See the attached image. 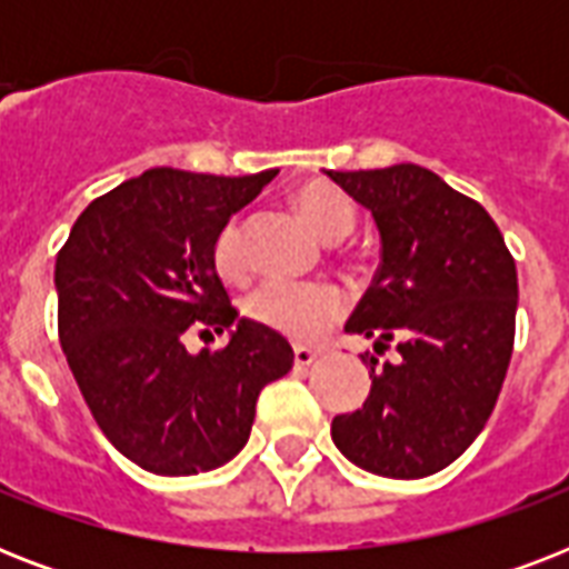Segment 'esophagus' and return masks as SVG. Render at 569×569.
Instances as JSON below:
<instances>
[{
  "label": "esophagus",
  "instance_id": "esophagus-1",
  "mask_svg": "<svg viewBox=\"0 0 569 569\" xmlns=\"http://www.w3.org/2000/svg\"><path fill=\"white\" fill-rule=\"evenodd\" d=\"M321 357L319 348H310V346H295V366L298 369H307V366H312L316 360Z\"/></svg>",
  "mask_w": 569,
  "mask_h": 569
}]
</instances>
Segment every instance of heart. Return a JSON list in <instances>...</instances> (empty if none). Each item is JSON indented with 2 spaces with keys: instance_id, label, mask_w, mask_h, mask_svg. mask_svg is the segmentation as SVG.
Masks as SVG:
<instances>
[{
  "instance_id": "1",
  "label": "heart",
  "mask_w": 569,
  "mask_h": 569,
  "mask_svg": "<svg viewBox=\"0 0 569 569\" xmlns=\"http://www.w3.org/2000/svg\"><path fill=\"white\" fill-rule=\"evenodd\" d=\"M298 212L312 223L321 239L342 241L357 227L355 197L333 182L312 180L295 191ZM212 266L218 274L239 277L248 266L244 257V221L232 214L212 239ZM244 316L262 328L274 330L295 342L316 339L321 330L346 316V295L330 283H289L266 280L244 298Z\"/></svg>"
}]
</instances>
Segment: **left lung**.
<instances>
[{"label": "left lung", "mask_w": 569, "mask_h": 569, "mask_svg": "<svg viewBox=\"0 0 569 569\" xmlns=\"http://www.w3.org/2000/svg\"><path fill=\"white\" fill-rule=\"evenodd\" d=\"M380 230V268L348 333L396 342V363L369 351L372 389L333 416L330 437L351 463L387 478H425L485 431L502 392L517 328V266L485 206L428 168L328 171Z\"/></svg>", "instance_id": "1"}]
</instances>
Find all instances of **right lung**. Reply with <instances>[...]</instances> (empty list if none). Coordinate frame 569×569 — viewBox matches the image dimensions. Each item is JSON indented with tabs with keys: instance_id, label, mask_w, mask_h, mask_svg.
<instances>
[{
	"instance_id": "right-lung-1",
	"label": "right lung",
	"mask_w": 569,
	"mask_h": 569,
	"mask_svg": "<svg viewBox=\"0 0 569 569\" xmlns=\"http://www.w3.org/2000/svg\"><path fill=\"white\" fill-rule=\"evenodd\" d=\"M274 177L153 168L91 200L58 250L67 366L100 431L147 472L197 476L236 458L262 387L292 369V346L239 321L212 266L214 232ZM191 327L237 330L189 356Z\"/></svg>"
}]
</instances>
